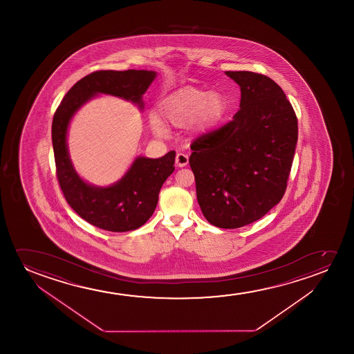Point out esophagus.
Returning a JSON list of instances; mask_svg holds the SVG:
<instances>
[{
  "instance_id": "obj_1",
  "label": "esophagus",
  "mask_w": 354,
  "mask_h": 354,
  "mask_svg": "<svg viewBox=\"0 0 354 354\" xmlns=\"http://www.w3.org/2000/svg\"><path fill=\"white\" fill-rule=\"evenodd\" d=\"M189 163V156L186 155V153H178L176 157H175V165L176 167H179V168H183V167H186Z\"/></svg>"
}]
</instances>
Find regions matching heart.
Wrapping results in <instances>:
<instances>
[{"mask_svg": "<svg viewBox=\"0 0 354 354\" xmlns=\"http://www.w3.org/2000/svg\"><path fill=\"white\" fill-rule=\"evenodd\" d=\"M227 102L223 94L197 87L180 88L160 102V116L169 126L184 128L192 123L208 128L223 118ZM160 117L150 116L151 129L156 134H167V127Z\"/></svg>", "mask_w": 354, "mask_h": 354, "instance_id": "heart-1", "label": "heart"}]
</instances>
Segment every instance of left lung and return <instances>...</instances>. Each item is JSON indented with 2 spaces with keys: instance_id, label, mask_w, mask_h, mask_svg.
<instances>
[{
  "instance_id": "1",
  "label": "left lung",
  "mask_w": 354,
  "mask_h": 354,
  "mask_svg": "<svg viewBox=\"0 0 354 354\" xmlns=\"http://www.w3.org/2000/svg\"><path fill=\"white\" fill-rule=\"evenodd\" d=\"M241 87V104L227 124L191 145L189 167L204 218L238 228L268 213L284 196L297 142V118L273 80L226 71Z\"/></svg>"
}]
</instances>
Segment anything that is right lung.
<instances>
[{"instance_id":"add662e5","label":"right lung","mask_w":354,"mask_h":354,"mask_svg":"<svg viewBox=\"0 0 354 354\" xmlns=\"http://www.w3.org/2000/svg\"><path fill=\"white\" fill-rule=\"evenodd\" d=\"M156 75L147 70L89 73L66 93L54 113L52 141L60 189L68 205L93 226L111 232H127L142 226L155 212L162 185L174 171L175 151L156 160L136 157L120 181L99 187L81 179L73 168L66 144L70 121L97 94L122 97L142 110V94Z\"/></svg>"}]
</instances>
